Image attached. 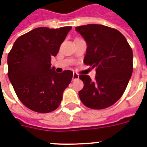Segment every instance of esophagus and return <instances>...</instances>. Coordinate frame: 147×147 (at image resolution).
Instances as JSON below:
<instances>
[{"instance_id":"obj_1","label":"esophagus","mask_w":147,"mask_h":147,"mask_svg":"<svg viewBox=\"0 0 147 147\" xmlns=\"http://www.w3.org/2000/svg\"><path fill=\"white\" fill-rule=\"evenodd\" d=\"M79 77H80L79 74H77V73H76V72H74L73 76H72V80H78V79H79Z\"/></svg>"}]
</instances>
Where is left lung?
<instances>
[{"instance_id":"left-lung-1","label":"left lung","mask_w":147,"mask_h":147,"mask_svg":"<svg viewBox=\"0 0 147 147\" xmlns=\"http://www.w3.org/2000/svg\"><path fill=\"white\" fill-rule=\"evenodd\" d=\"M87 45L83 62L96 67L95 80L80 75L84 83L79 96L86 107L108 108L125 91L133 71V53L119 30L100 24L76 27Z\"/></svg>"}]
</instances>
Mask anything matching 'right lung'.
Returning <instances> with one entry per match:
<instances>
[{
    "label": "right lung",
    "mask_w": 147,
    "mask_h": 147,
    "mask_svg": "<svg viewBox=\"0 0 147 147\" xmlns=\"http://www.w3.org/2000/svg\"><path fill=\"white\" fill-rule=\"evenodd\" d=\"M71 27H38L16 39L8 55V79L20 102L31 110L46 113L61 104L73 72L51 67Z\"/></svg>",
    "instance_id": "obj_1"
}]
</instances>
